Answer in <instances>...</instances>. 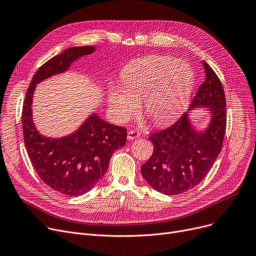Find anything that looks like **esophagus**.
Masks as SVG:
<instances>
[{
    "label": "esophagus",
    "instance_id": "34e87169",
    "mask_svg": "<svg viewBox=\"0 0 256 256\" xmlns=\"http://www.w3.org/2000/svg\"><path fill=\"white\" fill-rule=\"evenodd\" d=\"M139 136H140V132L138 130H130L128 132V140H134V139L138 138Z\"/></svg>",
    "mask_w": 256,
    "mask_h": 256
}]
</instances>
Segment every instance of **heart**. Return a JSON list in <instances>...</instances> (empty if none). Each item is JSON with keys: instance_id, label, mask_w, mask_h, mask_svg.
Instances as JSON below:
<instances>
[{"instance_id": "obj_1", "label": "heart", "mask_w": 256, "mask_h": 256, "mask_svg": "<svg viewBox=\"0 0 256 256\" xmlns=\"http://www.w3.org/2000/svg\"><path fill=\"white\" fill-rule=\"evenodd\" d=\"M122 87L111 85L108 106L118 124H124L139 109L156 124L172 122L189 104L195 85L191 66L167 56H148L130 63L121 72Z\"/></svg>"}]
</instances>
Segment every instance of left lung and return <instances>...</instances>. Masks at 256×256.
<instances>
[{"instance_id": "8db88e82", "label": "left lung", "mask_w": 256, "mask_h": 256, "mask_svg": "<svg viewBox=\"0 0 256 256\" xmlns=\"http://www.w3.org/2000/svg\"><path fill=\"white\" fill-rule=\"evenodd\" d=\"M206 80L190 110L204 107L211 117L202 130L194 126L190 111L166 130L154 132L152 156L141 166L144 180L165 195H178L202 180L219 156L226 128L225 94L219 78L204 62Z\"/></svg>"}]
</instances>
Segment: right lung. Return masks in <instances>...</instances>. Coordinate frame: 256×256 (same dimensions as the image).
<instances>
[{"mask_svg":"<svg viewBox=\"0 0 256 256\" xmlns=\"http://www.w3.org/2000/svg\"><path fill=\"white\" fill-rule=\"evenodd\" d=\"M96 50V46H74L44 63L34 74L22 106V134L26 152L38 176L55 191L78 196L96 186L109 167L113 152L126 142V128L90 114L78 130L61 138L46 137L33 121L36 85L63 74L74 62Z\"/></svg>","mask_w":256,"mask_h":256,"instance_id":"add662e5","label":"right lung"}]
</instances>
